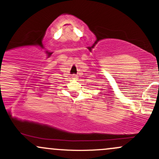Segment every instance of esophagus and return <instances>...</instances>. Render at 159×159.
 Segmentation results:
<instances>
[{"instance_id": "obj_1", "label": "esophagus", "mask_w": 159, "mask_h": 159, "mask_svg": "<svg viewBox=\"0 0 159 159\" xmlns=\"http://www.w3.org/2000/svg\"><path fill=\"white\" fill-rule=\"evenodd\" d=\"M71 77H72V78H77V77H78V76H77L76 75H72V76H71Z\"/></svg>"}]
</instances>
